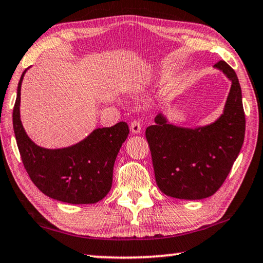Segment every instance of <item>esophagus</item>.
<instances>
[{
	"instance_id": "esophagus-1",
	"label": "esophagus",
	"mask_w": 263,
	"mask_h": 263,
	"mask_svg": "<svg viewBox=\"0 0 263 263\" xmlns=\"http://www.w3.org/2000/svg\"><path fill=\"white\" fill-rule=\"evenodd\" d=\"M130 128H131V131L133 133H136V135H137V133L142 132V124H140L138 120H133L131 123Z\"/></svg>"
}]
</instances>
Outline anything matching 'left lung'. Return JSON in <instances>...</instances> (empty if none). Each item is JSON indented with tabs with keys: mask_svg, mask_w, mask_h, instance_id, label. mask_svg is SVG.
<instances>
[{
	"mask_svg": "<svg viewBox=\"0 0 263 263\" xmlns=\"http://www.w3.org/2000/svg\"><path fill=\"white\" fill-rule=\"evenodd\" d=\"M215 68L232 81L223 115L206 126L187 128L167 123L162 113L145 131L156 183L163 194L179 199H202L221 187L245 140L242 92L235 70L226 61Z\"/></svg>",
	"mask_w": 263,
	"mask_h": 263,
	"instance_id": "left-lung-1",
	"label": "left lung"
}]
</instances>
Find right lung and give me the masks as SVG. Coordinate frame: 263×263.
<instances>
[{"mask_svg":"<svg viewBox=\"0 0 263 263\" xmlns=\"http://www.w3.org/2000/svg\"><path fill=\"white\" fill-rule=\"evenodd\" d=\"M22 73L13 111L17 147L27 174L37 189L70 204H92L103 199L112 186L113 165L128 136L125 121L111 127L96 128L80 143L64 148L37 146L27 136L20 119Z\"/></svg>","mask_w":263,"mask_h":263,"instance_id":"obj_1","label":"right lung"}]
</instances>
